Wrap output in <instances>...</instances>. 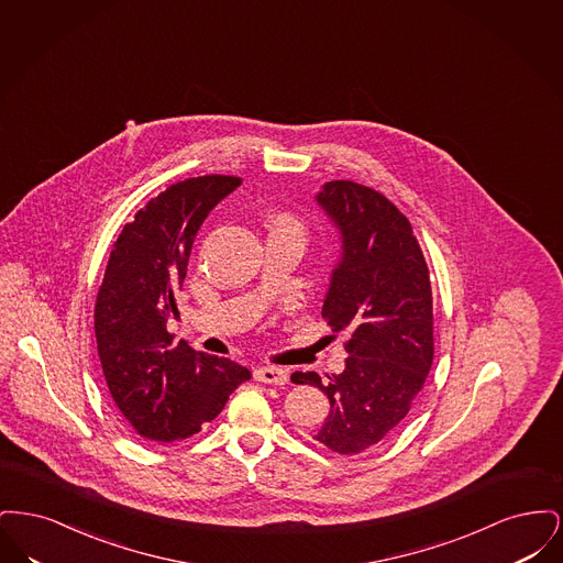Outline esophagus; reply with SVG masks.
I'll use <instances>...</instances> for the list:
<instances>
[{
  "label": "esophagus",
  "mask_w": 563,
  "mask_h": 563,
  "mask_svg": "<svg viewBox=\"0 0 563 563\" xmlns=\"http://www.w3.org/2000/svg\"><path fill=\"white\" fill-rule=\"evenodd\" d=\"M255 379H260V382H264V384L283 386V384H287L289 374H287L285 369H280V367H272V365H266V367H257V369H255Z\"/></svg>",
  "instance_id": "obj_1"
}]
</instances>
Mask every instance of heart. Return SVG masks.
Instances as JSON below:
<instances>
[{
    "instance_id": "obj_1",
    "label": "heart",
    "mask_w": 563,
    "mask_h": 563,
    "mask_svg": "<svg viewBox=\"0 0 563 563\" xmlns=\"http://www.w3.org/2000/svg\"><path fill=\"white\" fill-rule=\"evenodd\" d=\"M278 225H285V228H295V230H299V232H301V225H299V221L294 219L291 214H276V217L272 219V228H278Z\"/></svg>"
}]
</instances>
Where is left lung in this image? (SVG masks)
Here are the masks:
<instances>
[{
	"instance_id": "8db88e82",
	"label": "left lung",
	"mask_w": 563,
	"mask_h": 563,
	"mask_svg": "<svg viewBox=\"0 0 563 563\" xmlns=\"http://www.w3.org/2000/svg\"><path fill=\"white\" fill-rule=\"evenodd\" d=\"M317 205L340 232V260L322 319L346 333L342 374L291 375L331 402L314 439L338 454H361L399 429L432 365V294L424 255L407 217L379 191L329 181Z\"/></svg>"
}]
</instances>
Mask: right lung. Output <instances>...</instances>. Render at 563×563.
Wrapping results in <instances>:
<instances>
[{
	"label": "right lung",
	"mask_w": 563,
	"mask_h": 563,
	"mask_svg": "<svg viewBox=\"0 0 563 563\" xmlns=\"http://www.w3.org/2000/svg\"><path fill=\"white\" fill-rule=\"evenodd\" d=\"M241 184L207 175L164 189L124 225L109 255L95 306L97 350L111 399L143 439H188L251 377L230 358L175 344L166 331L200 225Z\"/></svg>",
	"instance_id": "right-lung-1"
}]
</instances>
